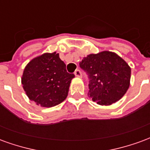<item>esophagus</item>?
Segmentation results:
<instances>
[{
  "label": "esophagus",
  "mask_w": 150,
  "mask_h": 150,
  "mask_svg": "<svg viewBox=\"0 0 150 150\" xmlns=\"http://www.w3.org/2000/svg\"><path fill=\"white\" fill-rule=\"evenodd\" d=\"M74 74H75V76H77V77H82V73H81V71L79 70V69H77V70L75 71Z\"/></svg>",
  "instance_id": "obj_1"
}]
</instances>
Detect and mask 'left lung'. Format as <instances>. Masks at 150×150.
Wrapping results in <instances>:
<instances>
[{
  "label": "left lung",
  "mask_w": 150,
  "mask_h": 150,
  "mask_svg": "<svg viewBox=\"0 0 150 150\" xmlns=\"http://www.w3.org/2000/svg\"><path fill=\"white\" fill-rule=\"evenodd\" d=\"M79 67L88 75V96L98 104L110 105L129 89L131 68L116 53L89 54L82 59Z\"/></svg>",
  "instance_id": "obj_1"
}]
</instances>
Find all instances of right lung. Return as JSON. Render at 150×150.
I'll list each match as a JSON object with an SVG mask.
<instances>
[{
	"label": "right lung",
	"mask_w": 150,
	"mask_h": 150,
	"mask_svg": "<svg viewBox=\"0 0 150 150\" xmlns=\"http://www.w3.org/2000/svg\"><path fill=\"white\" fill-rule=\"evenodd\" d=\"M74 74L56 52L46 53L29 62L22 75L21 83L29 99L42 107H54L68 95Z\"/></svg>",
	"instance_id": "obj_1"
}]
</instances>
